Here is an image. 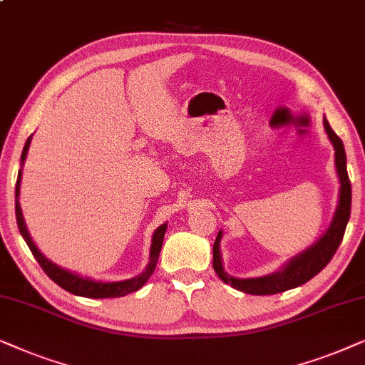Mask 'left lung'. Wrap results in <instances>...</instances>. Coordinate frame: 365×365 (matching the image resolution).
Returning a JSON list of instances; mask_svg holds the SVG:
<instances>
[{"label": "left lung", "mask_w": 365, "mask_h": 365, "mask_svg": "<svg viewBox=\"0 0 365 365\" xmlns=\"http://www.w3.org/2000/svg\"><path fill=\"white\" fill-rule=\"evenodd\" d=\"M325 132H327L330 142L334 145L335 150V167H337L339 180H341V193H339V205L335 210L334 220L330 223L329 230L320 239L317 244L305 250L304 254L294 257L284 269L275 272V274L257 277V279H235V277L228 275L222 267V257H220V239L222 232H218L215 244H213V270L220 277V280L225 284H230L233 289L242 290L245 294L252 295H272L285 292V290L295 289L299 285L309 282L312 277L319 274L325 265L332 260L335 252H337L339 245L344 239L346 233V227L351 217V202H352V190H351V180L347 175L346 167V150H344L342 140L335 135V132L330 128L329 121L324 118Z\"/></svg>", "instance_id": "8db88e82"}]
</instances>
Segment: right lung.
<instances>
[{
    "mask_svg": "<svg viewBox=\"0 0 365 365\" xmlns=\"http://www.w3.org/2000/svg\"><path fill=\"white\" fill-rule=\"evenodd\" d=\"M30 142H31V137L26 140V143H24V148H23V153H21V162H24V158H26ZM19 182H21V170L18 172L16 187H14V212H16V222H18L19 233L23 235V239H24V242H26V245L30 247L31 254L36 259L38 264H40L41 269L45 270V274L50 277V279L55 282V284L60 285L61 289L68 290L70 294L80 295V297H88V299L123 297V295H128V294L135 292V290L143 287L145 282L150 279V275H152L155 272V267H157L158 255H160V250H162V244H163V237H165V232H167V225H165V223H163V225H160L153 233L152 249H150V262H148V267L145 269L142 275L133 277V279H128V280H121V282H96V280H91V279H83V277L71 274V272H68L65 269H61V267L53 264V262L48 260L46 257L36 249V245L33 244L30 233H28V230H26V225H24L21 207H19V202H18Z\"/></svg>",
    "mask_w": 365,
    "mask_h": 365,
    "instance_id": "obj_1",
    "label": "right lung"
}]
</instances>
